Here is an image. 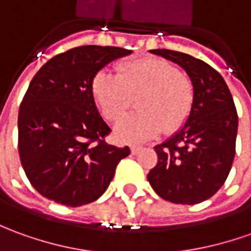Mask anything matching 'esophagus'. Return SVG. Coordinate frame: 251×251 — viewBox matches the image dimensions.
<instances>
[{"mask_svg": "<svg viewBox=\"0 0 251 251\" xmlns=\"http://www.w3.org/2000/svg\"><path fill=\"white\" fill-rule=\"evenodd\" d=\"M140 150H141V147H140V146H132V147H130V152H132L133 155H136L137 152H139Z\"/></svg>", "mask_w": 251, "mask_h": 251, "instance_id": "34e87169", "label": "esophagus"}]
</instances>
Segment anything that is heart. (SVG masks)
Masks as SVG:
<instances>
[{
  "mask_svg": "<svg viewBox=\"0 0 251 251\" xmlns=\"http://www.w3.org/2000/svg\"><path fill=\"white\" fill-rule=\"evenodd\" d=\"M118 74L99 70L90 90L104 118L115 121L137 97L140 111L119 119L115 137L122 143H140L158 133L180 130L190 118L195 88L190 76L161 57H140L118 64Z\"/></svg>",
  "mask_w": 251,
  "mask_h": 251,
  "instance_id": "heart-1",
  "label": "heart"
}]
</instances>
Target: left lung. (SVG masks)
<instances>
[{"label": "left lung", "instance_id": "left-lung-1", "mask_svg": "<svg viewBox=\"0 0 251 251\" xmlns=\"http://www.w3.org/2000/svg\"><path fill=\"white\" fill-rule=\"evenodd\" d=\"M151 52L187 71L195 101L185 125L154 148L158 162L147 178L165 201L201 203L223 187L235 158L238 112L232 95L219 71L203 60L169 49Z\"/></svg>", "mask_w": 251, "mask_h": 251}]
</instances>
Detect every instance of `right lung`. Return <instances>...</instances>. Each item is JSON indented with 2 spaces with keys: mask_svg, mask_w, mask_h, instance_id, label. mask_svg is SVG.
Masks as SVG:
<instances>
[{
  "mask_svg": "<svg viewBox=\"0 0 251 251\" xmlns=\"http://www.w3.org/2000/svg\"><path fill=\"white\" fill-rule=\"evenodd\" d=\"M132 50L85 45L48 60L34 75L18 117L19 156L42 197L64 206L95 202L108 188L129 147L105 143L111 129L90 90L99 70Z\"/></svg>",
  "mask_w": 251,
  "mask_h": 251,
  "instance_id": "add662e5",
  "label": "right lung"
}]
</instances>
